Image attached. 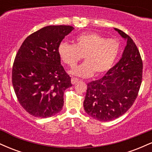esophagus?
<instances>
[{"label": "esophagus", "instance_id": "34e87169", "mask_svg": "<svg viewBox=\"0 0 152 152\" xmlns=\"http://www.w3.org/2000/svg\"><path fill=\"white\" fill-rule=\"evenodd\" d=\"M78 81H79V79L77 78H74V77L71 78V83H72V84H75V83H77Z\"/></svg>", "mask_w": 152, "mask_h": 152}]
</instances>
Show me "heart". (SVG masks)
<instances>
[{
	"label": "heart",
	"mask_w": 152,
	"mask_h": 152,
	"mask_svg": "<svg viewBox=\"0 0 152 152\" xmlns=\"http://www.w3.org/2000/svg\"><path fill=\"white\" fill-rule=\"evenodd\" d=\"M119 51L120 45L116 40L106 39L96 33L79 35L74 44L61 42L58 48L61 61L71 68L83 57L85 62L70 71L71 74L82 78L105 74L114 65Z\"/></svg>",
	"instance_id": "obj_1"
}]
</instances>
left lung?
<instances>
[{"instance_id": "8db88e82", "label": "left lung", "mask_w": 152, "mask_h": 152, "mask_svg": "<svg viewBox=\"0 0 152 152\" xmlns=\"http://www.w3.org/2000/svg\"><path fill=\"white\" fill-rule=\"evenodd\" d=\"M125 41L121 58L104 77L87 84L85 111L101 121H109L124 114L137 99L142 79L143 64L133 40L114 28Z\"/></svg>"}]
</instances>
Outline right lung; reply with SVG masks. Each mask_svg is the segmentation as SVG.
I'll list each match as a JSON object with an SVG mask.
<instances>
[{
  "label": "right lung",
  "mask_w": 152,
  "mask_h": 152,
  "mask_svg": "<svg viewBox=\"0 0 152 152\" xmlns=\"http://www.w3.org/2000/svg\"><path fill=\"white\" fill-rule=\"evenodd\" d=\"M74 29L46 26L28 36L19 48L12 83L20 104L32 116L48 118L61 111L64 91L72 84L61 64L58 48Z\"/></svg>",
  "instance_id": "right-lung-1"
}]
</instances>
